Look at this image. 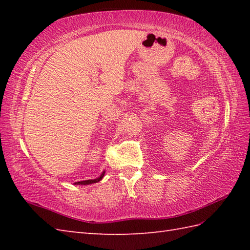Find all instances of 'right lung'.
<instances>
[{
    "label": "right lung",
    "mask_w": 250,
    "mask_h": 250,
    "mask_svg": "<svg viewBox=\"0 0 250 250\" xmlns=\"http://www.w3.org/2000/svg\"><path fill=\"white\" fill-rule=\"evenodd\" d=\"M104 174H105V171H103V173L101 174L100 177H98V178H95V179H89V180H83V182H77V183H75V185H90V184H95V183L100 182V180L103 178Z\"/></svg>",
    "instance_id": "add662e5"
}]
</instances>
